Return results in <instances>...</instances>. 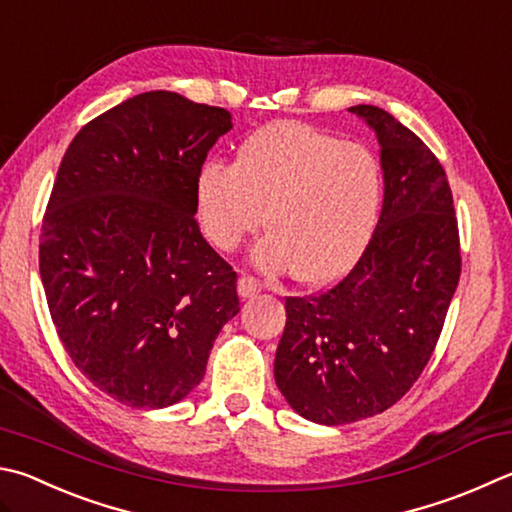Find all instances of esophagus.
I'll use <instances>...</instances> for the list:
<instances>
[{
	"label": "esophagus",
	"mask_w": 512,
	"mask_h": 512,
	"mask_svg": "<svg viewBox=\"0 0 512 512\" xmlns=\"http://www.w3.org/2000/svg\"><path fill=\"white\" fill-rule=\"evenodd\" d=\"M259 291H262V284H259L255 277H239L237 282V293L241 300H248V297H255Z\"/></svg>",
	"instance_id": "34e87169"
}]
</instances>
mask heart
I'll use <instances>...</instances> for the list:
<instances>
[{
  "instance_id": "1",
  "label": "heart",
  "mask_w": 512,
  "mask_h": 512,
  "mask_svg": "<svg viewBox=\"0 0 512 512\" xmlns=\"http://www.w3.org/2000/svg\"><path fill=\"white\" fill-rule=\"evenodd\" d=\"M194 190L201 228L217 248L235 250L266 219L273 230L250 253L259 271L329 284L369 244L383 176L367 147L282 120L246 138L235 165H203Z\"/></svg>"
}]
</instances>
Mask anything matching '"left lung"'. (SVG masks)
<instances>
[{"instance_id": "obj_1", "label": "left lung", "mask_w": 512, "mask_h": 512, "mask_svg": "<svg viewBox=\"0 0 512 512\" xmlns=\"http://www.w3.org/2000/svg\"><path fill=\"white\" fill-rule=\"evenodd\" d=\"M349 111L378 138L383 210L345 280L320 295L288 297L275 353L286 403L320 425L356 423L401 401L432 356L461 275L439 159L385 109Z\"/></svg>"}]
</instances>
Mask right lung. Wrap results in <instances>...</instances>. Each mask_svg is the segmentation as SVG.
Returning a JSON list of instances; mask_svg holds the SVG:
<instances>
[{"label": "right lung", "instance_id": "1", "mask_svg": "<svg viewBox=\"0 0 512 512\" xmlns=\"http://www.w3.org/2000/svg\"><path fill=\"white\" fill-rule=\"evenodd\" d=\"M226 109L147 91L80 129L42 221L40 275L64 349L116 401L161 410L206 374L239 313L237 273L203 239L197 174Z\"/></svg>", "mask_w": 512, "mask_h": 512}]
</instances>
